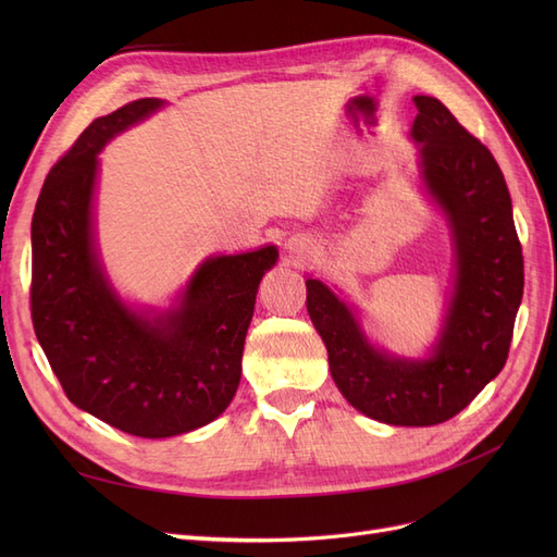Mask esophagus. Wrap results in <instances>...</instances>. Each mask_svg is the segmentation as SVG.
Instances as JSON below:
<instances>
[{
	"label": "esophagus",
	"instance_id": "esophagus-1",
	"mask_svg": "<svg viewBox=\"0 0 557 557\" xmlns=\"http://www.w3.org/2000/svg\"><path fill=\"white\" fill-rule=\"evenodd\" d=\"M288 250L295 252V256H305V252L309 250V239H290L288 242Z\"/></svg>",
	"mask_w": 557,
	"mask_h": 557
}]
</instances>
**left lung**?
I'll use <instances>...</instances> for the list:
<instances>
[{"label":"left lung","mask_w":557,"mask_h":557,"mask_svg":"<svg viewBox=\"0 0 557 557\" xmlns=\"http://www.w3.org/2000/svg\"><path fill=\"white\" fill-rule=\"evenodd\" d=\"M413 104L420 181L453 242V290L440 336L425 358L376 348L358 311L320 278H307V309L350 407L379 423L428 428L460 413L507 362L522 299V250L491 150L440 99L416 95Z\"/></svg>","instance_id":"left-lung-1"}]
</instances>
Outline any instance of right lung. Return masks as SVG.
Instances as JSON below:
<instances>
[{"instance_id":"1","label":"right lung","mask_w":557,"mask_h":557,"mask_svg":"<svg viewBox=\"0 0 557 557\" xmlns=\"http://www.w3.org/2000/svg\"><path fill=\"white\" fill-rule=\"evenodd\" d=\"M162 107L146 97L92 121L48 172L32 218V323L50 369L78 409L144 440L230 407L258 285L278 260L272 244L211 256L164 311L115 293L95 242L97 156Z\"/></svg>"}]
</instances>
